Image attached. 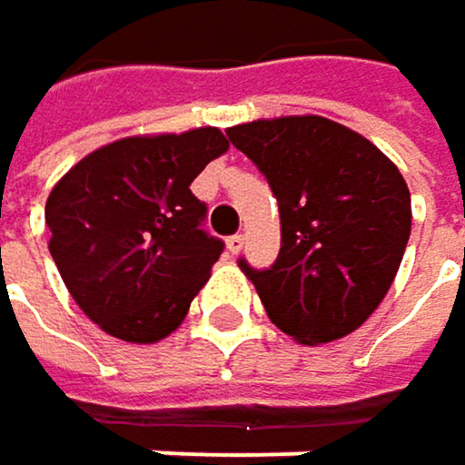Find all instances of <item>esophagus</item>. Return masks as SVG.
I'll return each mask as SVG.
<instances>
[{
    "mask_svg": "<svg viewBox=\"0 0 465 465\" xmlns=\"http://www.w3.org/2000/svg\"><path fill=\"white\" fill-rule=\"evenodd\" d=\"M243 243H246L243 235H232V238H227V252L230 254H241L243 252Z\"/></svg>",
    "mask_w": 465,
    "mask_h": 465,
    "instance_id": "34e87169",
    "label": "esophagus"
}]
</instances>
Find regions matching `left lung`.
Segmentation results:
<instances>
[{
    "instance_id": "left-lung-1",
    "label": "left lung",
    "mask_w": 465,
    "mask_h": 465,
    "mask_svg": "<svg viewBox=\"0 0 465 465\" xmlns=\"http://www.w3.org/2000/svg\"><path fill=\"white\" fill-rule=\"evenodd\" d=\"M227 137L279 200V260L268 271L241 260L268 320L298 344L344 339L401 268L411 232L403 175L368 137L325 116L257 118Z\"/></svg>"
}]
</instances>
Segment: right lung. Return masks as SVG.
<instances>
[{
  "instance_id": "1",
  "label": "right lung",
  "mask_w": 465,
  "mask_h": 465,
  "mask_svg": "<svg viewBox=\"0 0 465 465\" xmlns=\"http://www.w3.org/2000/svg\"><path fill=\"white\" fill-rule=\"evenodd\" d=\"M230 148L219 126L129 134L100 145L51 189V257L81 312L129 344L167 339L224 243L200 230L189 183Z\"/></svg>"
}]
</instances>
